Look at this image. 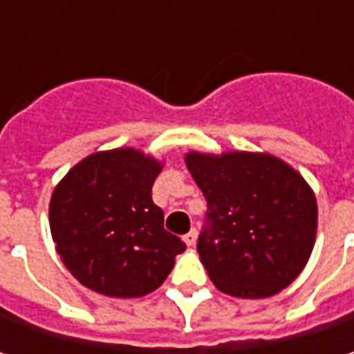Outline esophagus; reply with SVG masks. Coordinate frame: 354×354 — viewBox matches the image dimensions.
I'll return each mask as SVG.
<instances>
[{
	"instance_id": "esophagus-1",
	"label": "esophagus",
	"mask_w": 354,
	"mask_h": 354,
	"mask_svg": "<svg viewBox=\"0 0 354 354\" xmlns=\"http://www.w3.org/2000/svg\"><path fill=\"white\" fill-rule=\"evenodd\" d=\"M183 240L187 246H195V242H197V230H195V228H191V230L185 234Z\"/></svg>"
}]
</instances>
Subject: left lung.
Wrapping results in <instances>:
<instances>
[{"instance_id":"left-lung-1","label":"left lung","mask_w":354,"mask_h":354,"mask_svg":"<svg viewBox=\"0 0 354 354\" xmlns=\"http://www.w3.org/2000/svg\"><path fill=\"white\" fill-rule=\"evenodd\" d=\"M185 163L209 205L197 250L212 283L242 299L288 288L317 234V201L306 179L270 153L189 151Z\"/></svg>"}]
</instances>
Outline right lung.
<instances>
[{
	"mask_svg": "<svg viewBox=\"0 0 354 354\" xmlns=\"http://www.w3.org/2000/svg\"><path fill=\"white\" fill-rule=\"evenodd\" d=\"M163 163L133 147L96 151L55 187L48 225L62 264L84 288L108 297L157 290L185 252L163 228L151 187Z\"/></svg>",
	"mask_w": 354,
	"mask_h": 354,
	"instance_id": "add662e5",
	"label": "right lung"
}]
</instances>
